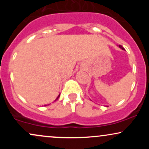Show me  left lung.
Returning a JSON list of instances; mask_svg holds the SVG:
<instances>
[{"label": "left lung", "instance_id": "obj_1", "mask_svg": "<svg viewBox=\"0 0 149 149\" xmlns=\"http://www.w3.org/2000/svg\"><path fill=\"white\" fill-rule=\"evenodd\" d=\"M119 47H120V48L122 49H124V48H123V47L122 45H119Z\"/></svg>", "mask_w": 149, "mask_h": 149}]
</instances>
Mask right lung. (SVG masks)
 Wrapping results in <instances>:
<instances>
[{
	"label": "right lung",
	"mask_w": 149,
	"mask_h": 149,
	"mask_svg": "<svg viewBox=\"0 0 149 149\" xmlns=\"http://www.w3.org/2000/svg\"><path fill=\"white\" fill-rule=\"evenodd\" d=\"M59 96H60V95H59V97H57V99H58V98H59Z\"/></svg>",
	"instance_id": "add662e5"
}]
</instances>
